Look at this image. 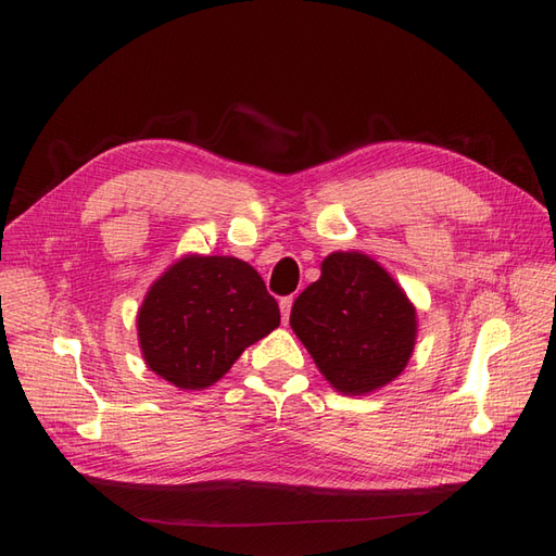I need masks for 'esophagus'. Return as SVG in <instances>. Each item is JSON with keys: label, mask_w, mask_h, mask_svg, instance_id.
Listing matches in <instances>:
<instances>
[{"label": "esophagus", "mask_w": 556, "mask_h": 556, "mask_svg": "<svg viewBox=\"0 0 556 556\" xmlns=\"http://www.w3.org/2000/svg\"><path fill=\"white\" fill-rule=\"evenodd\" d=\"M292 304H294V296H282V299H280V315H282V323H285V325H288V319H290Z\"/></svg>", "instance_id": "34e87169"}]
</instances>
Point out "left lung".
<instances>
[{
	"mask_svg": "<svg viewBox=\"0 0 556 556\" xmlns=\"http://www.w3.org/2000/svg\"><path fill=\"white\" fill-rule=\"evenodd\" d=\"M290 325L336 392L359 396L406 368L417 336L415 306L362 252H331L301 292Z\"/></svg>",
	"mask_w": 556,
	"mask_h": 556,
	"instance_id": "left-lung-1",
	"label": "left lung"
}]
</instances>
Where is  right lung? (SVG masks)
Returning <instances> with one entry per match:
<instances>
[{"label": "right lung", "mask_w": 556, "mask_h": 556, "mask_svg": "<svg viewBox=\"0 0 556 556\" xmlns=\"http://www.w3.org/2000/svg\"><path fill=\"white\" fill-rule=\"evenodd\" d=\"M280 325L262 276L237 257L185 255L153 282L137 329L150 371L180 390H206L241 352Z\"/></svg>", "instance_id": "obj_1"}]
</instances>
